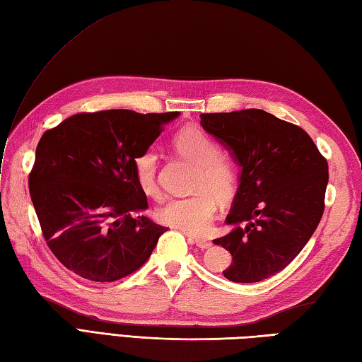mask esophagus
<instances>
[{
	"label": "esophagus",
	"instance_id": "1",
	"mask_svg": "<svg viewBox=\"0 0 362 362\" xmlns=\"http://www.w3.org/2000/svg\"><path fill=\"white\" fill-rule=\"evenodd\" d=\"M192 241H193V244H195L197 247H199V249H209L210 245H211V243H210V241H207V240H201V238H192Z\"/></svg>",
	"mask_w": 362,
	"mask_h": 362
}]
</instances>
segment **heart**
<instances>
[{
    "label": "heart",
    "instance_id": "obj_1",
    "mask_svg": "<svg viewBox=\"0 0 362 362\" xmlns=\"http://www.w3.org/2000/svg\"><path fill=\"white\" fill-rule=\"evenodd\" d=\"M173 151L197 165L190 197L172 198L156 209L158 221L190 235L206 233L214 223L218 199L230 198L238 186V170L232 161L219 156V147L204 132L184 127L172 139ZM158 155L152 148L138 153L132 167L141 192L158 195Z\"/></svg>",
    "mask_w": 362,
    "mask_h": 362
}]
</instances>
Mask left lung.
<instances>
[{
	"instance_id": "1",
	"label": "left lung",
	"mask_w": 362,
	"mask_h": 362,
	"mask_svg": "<svg viewBox=\"0 0 362 362\" xmlns=\"http://www.w3.org/2000/svg\"><path fill=\"white\" fill-rule=\"evenodd\" d=\"M201 126L243 167L226 223L214 240L232 253L223 273L258 283L286 269L318 227L329 182L327 160L305 130L259 109L202 113Z\"/></svg>"
}]
</instances>
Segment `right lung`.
<instances>
[{
  "label": "right lung",
  "mask_w": 362,
  "mask_h": 362,
  "mask_svg": "<svg viewBox=\"0 0 362 362\" xmlns=\"http://www.w3.org/2000/svg\"><path fill=\"white\" fill-rule=\"evenodd\" d=\"M178 115L83 112L44 132L29 190L44 240L66 269L112 283L151 257L167 227L132 216L147 209L132 161Z\"/></svg>",
  "instance_id": "add662e5"
}]
</instances>
